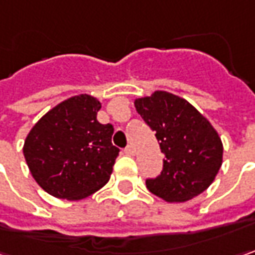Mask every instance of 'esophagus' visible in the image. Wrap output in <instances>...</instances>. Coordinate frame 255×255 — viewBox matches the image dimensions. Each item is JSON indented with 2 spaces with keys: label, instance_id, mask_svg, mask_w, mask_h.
Wrapping results in <instances>:
<instances>
[{
  "label": "esophagus",
  "instance_id": "34e87169",
  "mask_svg": "<svg viewBox=\"0 0 255 255\" xmlns=\"http://www.w3.org/2000/svg\"><path fill=\"white\" fill-rule=\"evenodd\" d=\"M124 152H126L127 155H134V152H135V151H134V147H132V145H128V147L124 148Z\"/></svg>",
  "mask_w": 255,
  "mask_h": 255
}]
</instances>
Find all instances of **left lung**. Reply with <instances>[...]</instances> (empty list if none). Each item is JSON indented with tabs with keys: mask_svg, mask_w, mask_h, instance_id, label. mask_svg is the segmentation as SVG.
<instances>
[{
	"mask_svg": "<svg viewBox=\"0 0 255 255\" xmlns=\"http://www.w3.org/2000/svg\"><path fill=\"white\" fill-rule=\"evenodd\" d=\"M134 106L165 155L162 171L145 181L147 188L167 203H184L205 191L223 164V142L210 121L167 91L137 98Z\"/></svg>",
	"mask_w": 255,
	"mask_h": 255,
	"instance_id": "8db88e82",
	"label": "left lung"
}]
</instances>
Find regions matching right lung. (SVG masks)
I'll return each mask as SVG.
<instances>
[{"instance_id": "add662e5", "label": "right lung", "mask_w": 255, "mask_h": 255, "mask_svg": "<svg viewBox=\"0 0 255 255\" xmlns=\"http://www.w3.org/2000/svg\"><path fill=\"white\" fill-rule=\"evenodd\" d=\"M101 103L88 94L71 97L50 110L31 128L24 157L38 185L52 197L81 200L104 187L120 149L114 128L101 124Z\"/></svg>"}]
</instances>
